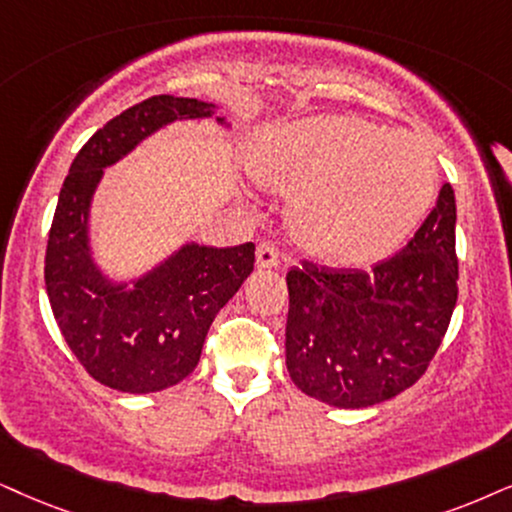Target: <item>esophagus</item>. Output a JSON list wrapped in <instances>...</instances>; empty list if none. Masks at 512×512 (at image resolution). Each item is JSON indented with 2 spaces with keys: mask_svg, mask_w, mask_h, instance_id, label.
Segmentation results:
<instances>
[{
  "mask_svg": "<svg viewBox=\"0 0 512 512\" xmlns=\"http://www.w3.org/2000/svg\"><path fill=\"white\" fill-rule=\"evenodd\" d=\"M257 264H260V267H276L278 248L274 241H262L257 245Z\"/></svg>",
  "mask_w": 512,
  "mask_h": 512,
  "instance_id": "34e87169",
  "label": "esophagus"
}]
</instances>
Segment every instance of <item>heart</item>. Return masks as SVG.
<instances>
[{
    "label": "heart",
    "mask_w": 512,
    "mask_h": 512,
    "mask_svg": "<svg viewBox=\"0 0 512 512\" xmlns=\"http://www.w3.org/2000/svg\"><path fill=\"white\" fill-rule=\"evenodd\" d=\"M255 174L293 196L295 236L335 264L390 255L423 222L437 191V165L423 141L354 115L281 127L264 144Z\"/></svg>",
    "instance_id": "b5f03b06"
}]
</instances>
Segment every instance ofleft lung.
Wrapping results in <instances>:
<instances>
[{
	"label": "left lung",
	"mask_w": 512,
	"mask_h": 512,
	"mask_svg": "<svg viewBox=\"0 0 512 512\" xmlns=\"http://www.w3.org/2000/svg\"><path fill=\"white\" fill-rule=\"evenodd\" d=\"M286 283L293 383L340 409L397 397L428 371L458 300L454 189L444 184L411 241L371 271L304 262Z\"/></svg>",
	"instance_id": "1"
}]
</instances>
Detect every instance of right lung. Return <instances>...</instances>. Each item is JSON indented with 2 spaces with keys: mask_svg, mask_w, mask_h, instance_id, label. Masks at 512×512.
Returning a JSON list of instances; mask_svg holds the SVG:
<instances>
[{
  "mask_svg": "<svg viewBox=\"0 0 512 512\" xmlns=\"http://www.w3.org/2000/svg\"><path fill=\"white\" fill-rule=\"evenodd\" d=\"M215 111L198 99L158 94L108 120L80 148L54 212L44 255L51 312L80 366L118 392L167 390L196 368L219 309L255 264V245H186L132 290L113 288L87 255V208L103 167L177 118Z\"/></svg>",
  "mask_w": 512,
  "mask_h": 512,
  "instance_id": "1",
  "label": "right lung"
}]
</instances>
